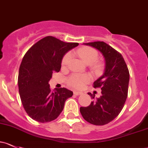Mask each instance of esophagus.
Returning <instances> with one entry per match:
<instances>
[{
  "mask_svg": "<svg viewBox=\"0 0 148 148\" xmlns=\"http://www.w3.org/2000/svg\"><path fill=\"white\" fill-rule=\"evenodd\" d=\"M82 94V93L80 92V91H74V94L76 95V96H79V95H81Z\"/></svg>",
  "mask_w": 148,
  "mask_h": 148,
  "instance_id": "1",
  "label": "esophagus"
}]
</instances>
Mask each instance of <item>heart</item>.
Masks as SVG:
<instances>
[{
    "instance_id": "1",
    "label": "heart",
    "mask_w": 148,
    "mask_h": 148,
    "mask_svg": "<svg viewBox=\"0 0 148 148\" xmlns=\"http://www.w3.org/2000/svg\"><path fill=\"white\" fill-rule=\"evenodd\" d=\"M79 57L82 58L85 63L91 64L94 62L93 67L96 71H100L102 69V64L99 62H95L98 60L99 53L97 50L92 47H83L81 48L77 52ZM71 60V54L68 52L63 57L62 60V66H66ZM91 80V77L89 74H73L68 78L67 83L69 86L75 88H82L85 84Z\"/></svg>"
}]
</instances>
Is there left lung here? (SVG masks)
Returning <instances> with one entry per match:
<instances>
[{
    "label": "left lung",
    "mask_w": 148,
    "mask_h": 148,
    "mask_svg": "<svg viewBox=\"0 0 148 148\" xmlns=\"http://www.w3.org/2000/svg\"><path fill=\"white\" fill-rule=\"evenodd\" d=\"M84 44L101 52L106 68L103 75L93 84L95 88L101 89L102 95L88 106L81 107L80 112L87 122L103 125L116 119L122 111L127 96L130 74L123 56L112 47L100 41ZM88 95L94 99V95Z\"/></svg>",
    "instance_id": "left-lung-1"
}]
</instances>
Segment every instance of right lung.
<instances>
[{
    "mask_svg": "<svg viewBox=\"0 0 148 148\" xmlns=\"http://www.w3.org/2000/svg\"><path fill=\"white\" fill-rule=\"evenodd\" d=\"M52 36L41 39L23 57L18 74V88L25 111L40 123L54 121L63 111L64 103L73 92L66 88L52 91L48 84L54 71L61 69L63 56L78 46Z\"/></svg>",
    "mask_w": 148,
    "mask_h": 148,
    "instance_id": "add662e5",
    "label": "right lung"
}]
</instances>
